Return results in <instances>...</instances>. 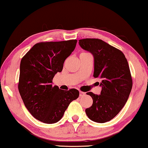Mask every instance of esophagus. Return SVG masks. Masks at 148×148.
<instances>
[{
	"label": "esophagus",
	"instance_id": "obj_1",
	"mask_svg": "<svg viewBox=\"0 0 148 148\" xmlns=\"http://www.w3.org/2000/svg\"><path fill=\"white\" fill-rule=\"evenodd\" d=\"M85 96V93H84V92L80 91V97H83V96Z\"/></svg>",
	"mask_w": 148,
	"mask_h": 148
}]
</instances>
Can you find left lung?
Listing matches in <instances>:
<instances>
[{
	"mask_svg": "<svg viewBox=\"0 0 148 148\" xmlns=\"http://www.w3.org/2000/svg\"><path fill=\"white\" fill-rule=\"evenodd\" d=\"M82 49L91 53L94 61V78H100V95L87 92L93 100L92 106L86 109L90 120L105 123L113 119L123 108L132 88L129 65L124 54L100 39L79 40Z\"/></svg>",
	"mask_w": 148,
	"mask_h": 148,
	"instance_id": "1",
	"label": "left lung"
}]
</instances>
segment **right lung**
Wrapping results in <instances>:
<instances>
[{"label":"right lung","mask_w":148,"mask_h":148,"mask_svg":"<svg viewBox=\"0 0 148 148\" xmlns=\"http://www.w3.org/2000/svg\"><path fill=\"white\" fill-rule=\"evenodd\" d=\"M76 43V40L37 43L22 58L19 93L30 113L42 122H58L70 103L78 98V90L64 91L52 86L53 78L62 72Z\"/></svg>","instance_id":"obj_1"}]
</instances>
